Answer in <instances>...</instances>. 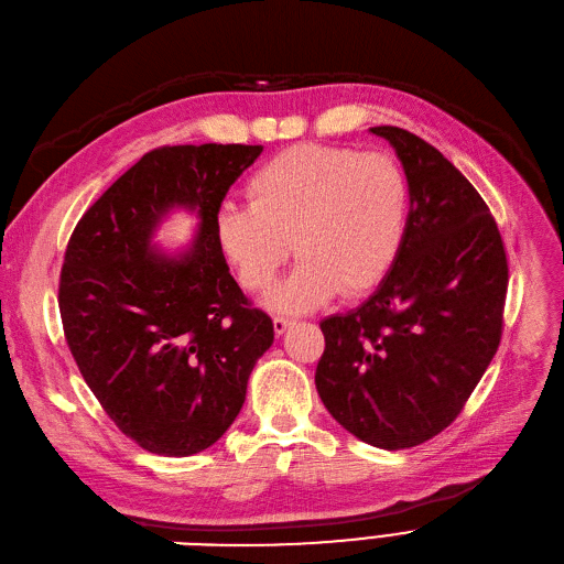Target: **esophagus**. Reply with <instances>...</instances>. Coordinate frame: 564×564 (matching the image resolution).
<instances>
[{"mask_svg": "<svg viewBox=\"0 0 564 564\" xmlns=\"http://www.w3.org/2000/svg\"><path fill=\"white\" fill-rule=\"evenodd\" d=\"M290 325H295V321L292 317H285V315H274V332L276 334H283Z\"/></svg>", "mask_w": 564, "mask_h": 564, "instance_id": "esophagus-1", "label": "esophagus"}]
</instances>
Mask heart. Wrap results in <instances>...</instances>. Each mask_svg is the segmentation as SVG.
I'll list each match as a JSON object with an SVG mask.
<instances>
[{"label":"heart","mask_w":564,"mask_h":564,"mask_svg":"<svg viewBox=\"0 0 564 564\" xmlns=\"http://www.w3.org/2000/svg\"><path fill=\"white\" fill-rule=\"evenodd\" d=\"M247 198L218 209V249L251 292L272 285L295 249L297 267L269 295L281 311L315 308L340 288H376L408 239L412 188L387 154L295 144L256 170Z\"/></svg>","instance_id":"b5f03b06"}]
</instances>
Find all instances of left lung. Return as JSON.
<instances>
[{
    "label": "left lung",
    "mask_w": 564,
    "mask_h": 564,
    "mask_svg": "<svg viewBox=\"0 0 564 564\" xmlns=\"http://www.w3.org/2000/svg\"><path fill=\"white\" fill-rule=\"evenodd\" d=\"M412 188L405 247L361 306L321 323L315 387L364 443L408 449L445 431L498 352L507 256L477 188L433 144L376 127Z\"/></svg>",
    "instance_id": "obj_1"
}]
</instances>
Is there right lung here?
<instances>
[{
    "label": "right lung",
    "mask_w": 564,
    "mask_h": 564,
    "mask_svg": "<svg viewBox=\"0 0 564 564\" xmlns=\"http://www.w3.org/2000/svg\"><path fill=\"white\" fill-rule=\"evenodd\" d=\"M262 144H175L147 152L73 230L59 276L68 350L117 429L142 449L191 456L239 414L274 323L230 276L216 214ZM186 206L192 247H151L164 214Z\"/></svg>",
    "instance_id": "obj_1"
}]
</instances>
